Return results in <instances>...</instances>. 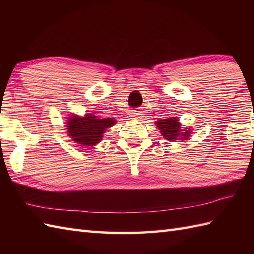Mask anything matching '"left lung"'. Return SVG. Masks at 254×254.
Here are the masks:
<instances>
[{
	"instance_id": "8db88e82",
	"label": "left lung",
	"mask_w": 254,
	"mask_h": 254,
	"mask_svg": "<svg viewBox=\"0 0 254 254\" xmlns=\"http://www.w3.org/2000/svg\"><path fill=\"white\" fill-rule=\"evenodd\" d=\"M156 123H157L161 135L166 139H169V141H175V139L179 137H181V139H187V137H189V135L191 134L190 130H186L185 132L180 133V123L175 117L164 119V120H158Z\"/></svg>"
}]
</instances>
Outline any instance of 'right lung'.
Listing matches in <instances>:
<instances>
[{"label":"right lung","mask_w":254,"mask_h":254,"mask_svg":"<svg viewBox=\"0 0 254 254\" xmlns=\"http://www.w3.org/2000/svg\"><path fill=\"white\" fill-rule=\"evenodd\" d=\"M115 121L112 118L100 119L91 113L85 115L84 118L72 116L67 122V130L73 141L84 146H93L101 141L106 128L113 126Z\"/></svg>","instance_id":"add662e5"}]
</instances>
